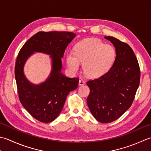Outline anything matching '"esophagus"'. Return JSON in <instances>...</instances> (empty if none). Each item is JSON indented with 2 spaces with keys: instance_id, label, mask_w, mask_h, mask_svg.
I'll return each mask as SVG.
<instances>
[{
  "instance_id": "1",
  "label": "esophagus",
  "mask_w": 151,
  "mask_h": 151,
  "mask_svg": "<svg viewBox=\"0 0 151 151\" xmlns=\"http://www.w3.org/2000/svg\"><path fill=\"white\" fill-rule=\"evenodd\" d=\"M85 84V82L83 81V79H79V85H83Z\"/></svg>"
}]
</instances>
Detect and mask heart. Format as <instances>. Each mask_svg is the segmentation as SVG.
<instances>
[{
    "label": "heart",
    "mask_w": 151,
    "mask_h": 151,
    "mask_svg": "<svg viewBox=\"0 0 151 151\" xmlns=\"http://www.w3.org/2000/svg\"><path fill=\"white\" fill-rule=\"evenodd\" d=\"M116 57L115 48L106 45L100 40L87 38L75 45L74 53L68 52L66 60L68 66L76 72L83 63V71L89 78H99L105 74L114 64Z\"/></svg>",
    "instance_id": "b5f03b06"
}]
</instances>
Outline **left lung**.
Returning a JSON list of instances; mask_svg holds the SVG:
<instances>
[{
    "label": "left lung",
    "mask_w": 151,
    "mask_h": 151,
    "mask_svg": "<svg viewBox=\"0 0 151 151\" xmlns=\"http://www.w3.org/2000/svg\"><path fill=\"white\" fill-rule=\"evenodd\" d=\"M104 38L115 46L116 59L106 73L87 82L90 88L87 102L98 121L109 123L119 119L132 106L139 85L140 68L130 45L114 37Z\"/></svg>",
    "instance_id": "left-lung-1"
}]
</instances>
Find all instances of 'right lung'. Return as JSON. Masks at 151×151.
<instances>
[{
  "label": "right lung",
  "mask_w": 151,
  "mask_h": 151,
  "mask_svg": "<svg viewBox=\"0 0 151 151\" xmlns=\"http://www.w3.org/2000/svg\"><path fill=\"white\" fill-rule=\"evenodd\" d=\"M76 35L71 32H38L26 42L18 53L15 78L19 100L24 109L42 122L54 121L62 111L70 92L78 86V78H70L61 72V58ZM34 52L50 54L52 60L50 76L39 85L31 84L23 72L24 64Z\"/></svg>",
  "instance_id": "right-lung-1"
}]
</instances>
